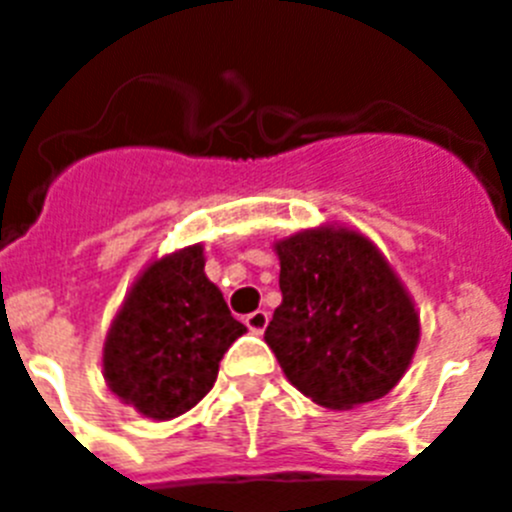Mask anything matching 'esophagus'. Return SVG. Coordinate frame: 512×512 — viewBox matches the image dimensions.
Masks as SVG:
<instances>
[{
  "label": "esophagus",
  "mask_w": 512,
  "mask_h": 512,
  "mask_svg": "<svg viewBox=\"0 0 512 512\" xmlns=\"http://www.w3.org/2000/svg\"><path fill=\"white\" fill-rule=\"evenodd\" d=\"M246 325L251 333H264L266 325H269V312L266 310L251 312V315H246Z\"/></svg>",
  "instance_id": "34e87169"
}]
</instances>
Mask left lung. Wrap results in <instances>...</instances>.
<instances>
[{
  "instance_id": "8db88e82",
  "label": "left lung",
  "mask_w": 512,
  "mask_h": 512,
  "mask_svg": "<svg viewBox=\"0 0 512 512\" xmlns=\"http://www.w3.org/2000/svg\"><path fill=\"white\" fill-rule=\"evenodd\" d=\"M274 251L282 305L264 338L289 382L330 410L387 395L413 361L420 320L379 248L356 230L323 225Z\"/></svg>"
}]
</instances>
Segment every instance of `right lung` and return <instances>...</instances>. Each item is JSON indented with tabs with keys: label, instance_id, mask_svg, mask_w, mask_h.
Masks as SVG:
<instances>
[{
	"label": "right lung",
	"instance_id": "obj_1",
	"mask_svg": "<svg viewBox=\"0 0 512 512\" xmlns=\"http://www.w3.org/2000/svg\"><path fill=\"white\" fill-rule=\"evenodd\" d=\"M246 325L207 279L202 246L153 261L130 287L104 341L102 372L125 405L153 420L192 410Z\"/></svg>",
	"mask_w": 512,
	"mask_h": 512
}]
</instances>
